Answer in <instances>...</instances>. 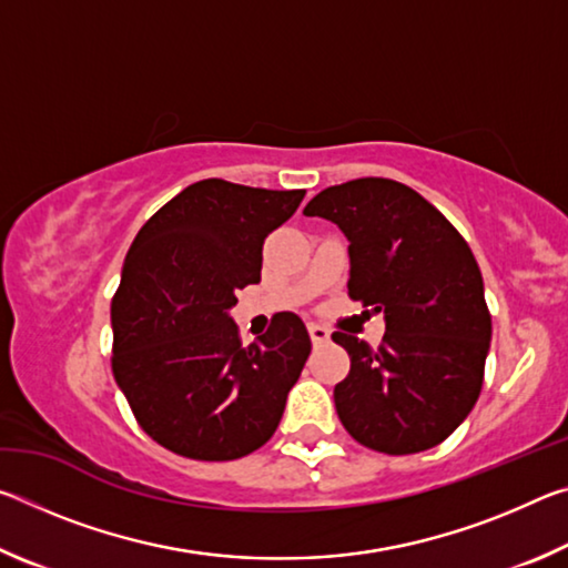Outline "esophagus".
<instances>
[{"instance_id": "1", "label": "esophagus", "mask_w": 568, "mask_h": 568, "mask_svg": "<svg viewBox=\"0 0 568 568\" xmlns=\"http://www.w3.org/2000/svg\"><path fill=\"white\" fill-rule=\"evenodd\" d=\"M307 333H311V341L315 345H321V343H325V341L331 338V331L325 328V325H321V323H307Z\"/></svg>"}]
</instances>
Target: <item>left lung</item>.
<instances>
[{
    "instance_id": "8db88e82",
    "label": "left lung",
    "mask_w": 568,
    "mask_h": 568,
    "mask_svg": "<svg viewBox=\"0 0 568 568\" xmlns=\"http://www.w3.org/2000/svg\"><path fill=\"white\" fill-rule=\"evenodd\" d=\"M303 215L343 230L348 295L386 318L376 351L333 333L351 355V373L333 390L345 430L388 456L438 446L476 406L491 343L484 277L468 243L426 197L386 178L325 187Z\"/></svg>"
}]
</instances>
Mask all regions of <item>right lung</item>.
I'll return each mask as SVG.
<instances>
[{"label":"right lung","mask_w":568,"mask_h":568,"mask_svg":"<svg viewBox=\"0 0 568 568\" xmlns=\"http://www.w3.org/2000/svg\"><path fill=\"white\" fill-rule=\"evenodd\" d=\"M305 190L200 180L162 205L130 245L112 297V373L142 430L195 460L261 448L311 355L295 313L243 345L230 307L261 281L265 237Z\"/></svg>","instance_id":"add662e5"}]
</instances>
